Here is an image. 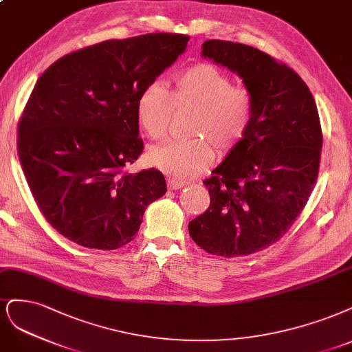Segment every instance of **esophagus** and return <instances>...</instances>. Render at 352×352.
<instances>
[{"label":"esophagus","mask_w":352,"mask_h":352,"mask_svg":"<svg viewBox=\"0 0 352 352\" xmlns=\"http://www.w3.org/2000/svg\"><path fill=\"white\" fill-rule=\"evenodd\" d=\"M184 185H185V182H182V180H177V179H167V186H168V189L176 190V189H180Z\"/></svg>","instance_id":"esophagus-1"}]
</instances>
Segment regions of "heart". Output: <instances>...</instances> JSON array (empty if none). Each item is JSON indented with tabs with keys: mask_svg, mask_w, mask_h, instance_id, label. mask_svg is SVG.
Returning <instances> with one entry per match:
<instances>
[{
	"mask_svg": "<svg viewBox=\"0 0 352 352\" xmlns=\"http://www.w3.org/2000/svg\"><path fill=\"white\" fill-rule=\"evenodd\" d=\"M192 111L189 140H172L150 148L148 163L159 170L188 179L205 170L212 157L233 150L253 119V98L245 86L208 63L179 72L168 91L162 82H150L137 99L140 126L153 140L166 137L175 112Z\"/></svg>",
	"mask_w": 352,
	"mask_h": 352,
	"instance_id": "heart-1",
	"label": "heart"
}]
</instances>
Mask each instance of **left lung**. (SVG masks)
Wrapping results in <instances>:
<instances>
[{
  "instance_id": "left-lung-1",
  "label": "left lung",
  "mask_w": 352,
  "mask_h": 352,
  "mask_svg": "<svg viewBox=\"0 0 352 352\" xmlns=\"http://www.w3.org/2000/svg\"><path fill=\"white\" fill-rule=\"evenodd\" d=\"M202 56L243 78L253 119L204 180L211 204L188 228L205 252L246 256L280 240L306 207L319 173V113L297 72L256 47L212 39L202 43Z\"/></svg>"
}]
</instances>
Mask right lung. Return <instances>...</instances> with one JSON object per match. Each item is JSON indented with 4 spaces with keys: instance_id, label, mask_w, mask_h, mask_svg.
I'll return each mask as SVG.
<instances>
[{
    "instance_id": "1",
    "label": "right lung",
    "mask_w": 352,
    "mask_h": 352,
    "mask_svg": "<svg viewBox=\"0 0 352 352\" xmlns=\"http://www.w3.org/2000/svg\"><path fill=\"white\" fill-rule=\"evenodd\" d=\"M188 41L177 33L104 41L59 58L34 84L19 122V159L41 212L74 243H129L145 208L166 193L162 172L125 167L144 150L138 96Z\"/></svg>"
}]
</instances>
